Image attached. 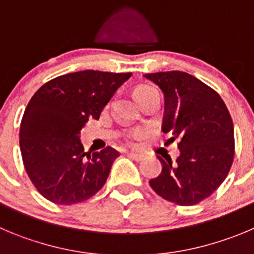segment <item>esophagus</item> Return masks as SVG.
Wrapping results in <instances>:
<instances>
[{
    "mask_svg": "<svg viewBox=\"0 0 254 254\" xmlns=\"http://www.w3.org/2000/svg\"><path fill=\"white\" fill-rule=\"evenodd\" d=\"M127 156H129V158H131V159L136 160V162H140V160L144 159V154L134 153V151H130V153H127Z\"/></svg>",
    "mask_w": 254,
    "mask_h": 254,
    "instance_id": "1",
    "label": "esophagus"
}]
</instances>
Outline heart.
I'll return each instance as SVG.
<instances>
[{"label":"heart","mask_w":254,"mask_h":254,"mask_svg":"<svg viewBox=\"0 0 254 254\" xmlns=\"http://www.w3.org/2000/svg\"><path fill=\"white\" fill-rule=\"evenodd\" d=\"M151 90H154V87H151V86H141V87H139V89H136V91H135V95H136V96H139V95L144 94V92L151 91ZM139 136H140V132L135 131V132H132L131 135H130V139H136V138H139Z\"/></svg>","instance_id":"b5f03b06"}]
</instances>
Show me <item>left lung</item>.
I'll return each instance as SVG.
<instances>
[{
  "mask_svg": "<svg viewBox=\"0 0 254 254\" xmlns=\"http://www.w3.org/2000/svg\"><path fill=\"white\" fill-rule=\"evenodd\" d=\"M164 92L162 130L179 138L175 163L158 155L159 177L149 181L158 195L178 205H195L212 195L228 175L234 158L231 114L215 90L182 71L145 73Z\"/></svg>",
  "mask_w": 254,
  "mask_h": 254,
  "instance_id": "8db88e82",
  "label": "left lung"
}]
</instances>
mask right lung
Returning a JSON list of instances; mask_svg holds the SVG:
<instances>
[{
	"label": "right lung",
	"instance_id": "add662e5",
	"mask_svg": "<svg viewBox=\"0 0 254 254\" xmlns=\"http://www.w3.org/2000/svg\"><path fill=\"white\" fill-rule=\"evenodd\" d=\"M131 72L85 70L55 77L31 98L20 125L23 167L40 194L61 205L77 204L105 184L120 155L106 146L87 151L79 134L100 114Z\"/></svg>",
	"mask_w": 254,
	"mask_h": 254
}]
</instances>
